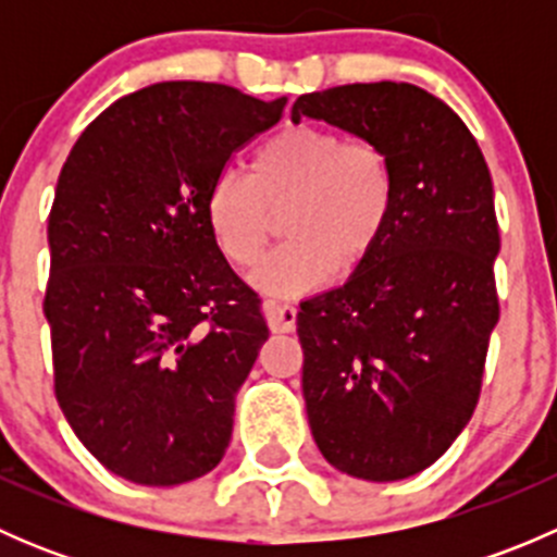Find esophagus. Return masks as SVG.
Wrapping results in <instances>:
<instances>
[{
	"label": "esophagus",
	"mask_w": 557,
	"mask_h": 557,
	"mask_svg": "<svg viewBox=\"0 0 557 557\" xmlns=\"http://www.w3.org/2000/svg\"><path fill=\"white\" fill-rule=\"evenodd\" d=\"M267 323L274 334H288L296 329V307L290 305H269Z\"/></svg>",
	"instance_id": "esophagus-1"
}]
</instances>
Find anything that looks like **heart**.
<instances>
[{
    "label": "heart",
    "instance_id": "1",
    "mask_svg": "<svg viewBox=\"0 0 557 557\" xmlns=\"http://www.w3.org/2000/svg\"><path fill=\"white\" fill-rule=\"evenodd\" d=\"M396 170L380 143L329 126H288L252 153L250 174L223 172L207 194V226L239 269L256 267L283 215L290 239L252 274L261 294L301 296L377 252L396 210Z\"/></svg>",
    "mask_w": 557,
    "mask_h": 557
}]
</instances>
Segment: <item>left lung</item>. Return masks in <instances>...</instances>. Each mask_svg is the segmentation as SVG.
Here are the masks:
<instances>
[{
  "mask_svg": "<svg viewBox=\"0 0 557 557\" xmlns=\"http://www.w3.org/2000/svg\"><path fill=\"white\" fill-rule=\"evenodd\" d=\"M369 137L396 170L383 245L296 318L307 420L334 469L396 482L429 469L471 420L498 323V223L485 156L466 123L412 83H352L299 97Z\"/></svg>",
  "mask_w": 557,
  "mask_h": 557,
  "instance_id": "obj_1",
  "label": "left lung"
}]
</instances>
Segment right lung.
<instances>
[{"mask_svg": "<svg viewBox=\"0 0 557 557\" xmlns=\"http://www.w3.org/2000/svg\"><path fill=\"white\" fill-rule=\"evenodd\" d=\"M285 102L156 83L94 117L59 174L45 290L55 398L123 480L183 485L226 455L234 398L269 329L205 207L232 153Z\"/></svg>", "mask_w": 557, "mask_h": 557, "instance_id": "1", "label": "right lung"}]
</instances>
